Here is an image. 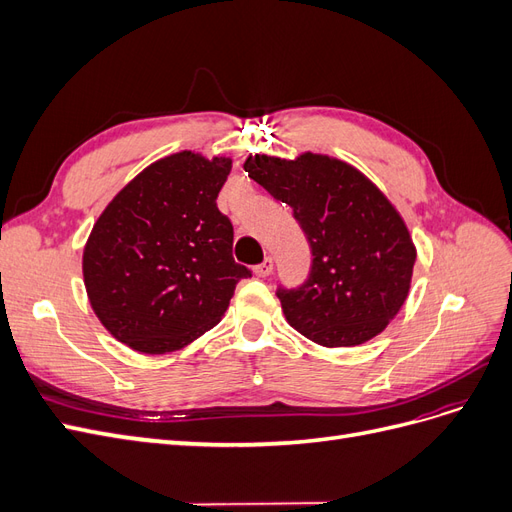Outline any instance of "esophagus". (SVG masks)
<instances>
[{
  "label": "esophagus",
  "instance_id": "34e87169",
  "mask_svg": "<svg viewBox=\"0 0 512 512\" xmlns=\"http://www.w3.org/2000/svg\"><path fill=\"white\" fill-rule=\"evenodd\" d=\"M254 273H256L258 277H267V275H271V273H273V258H271V256H267L265 260L260 262V265H256V267H254Z\"/></svg>",
  "mask_w": 512,
  "mask_h": 512
}]
</instances>
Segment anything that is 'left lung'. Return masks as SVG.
<instances>
[{
    "label": "left lung",
    "mask_w": 512,
    "mask_h": 512,
    "mask_svg": "<svg viewBox=\"0 0 512 512\" xmlns=\"http://www.w3.org/2000/svg\"><path fill=\"white\" fill-rule=\"evenodd\" d=\"M245 173L294 211L312 245V271L277 299L292 329L324 348L382 333L406 303L416 247L378 185L352 164L303 151L294 160L256 153Z\"/></svg>",
    "instance_id": "8db88e82"
}]
</instances>
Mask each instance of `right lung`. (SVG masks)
I'll return each instance as SVG.
<instances>
[{
    "label": "right lung",
    "mask_w": 512,
    "mask_h": 512,
    "mask_svg": "<svg viewBox=\"0 0 512 512\" xmlns=\"http://www.w3.org/2000/svg\"><path fill=\"white\" fill-rule=\"evenodd\" d=\"M232 158L177 151L143 168L104 207L83 250L102 327L143 354L181 350L218 324L237 282L232 224L218 194Z\"/></svg>",
    "instance_id": "right-lung-1"
}]
</instances>
